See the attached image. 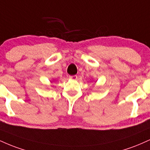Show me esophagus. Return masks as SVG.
<instances>
[{
	"label": "esophagus",
	"mask_w": 150,
	"mask_h": 150,
	"mask_svg": "<svg viewBox=\"0 0 150 150\" xmlns=\"http://www.w3.org/2000/svg\"><path fill=\"white\" fill-rule=\"evenodd\" d=\"M69 78L71 79V80H77V75H70Z\"/></svg>",
	"instance_id": "1"
}]
</instances>
